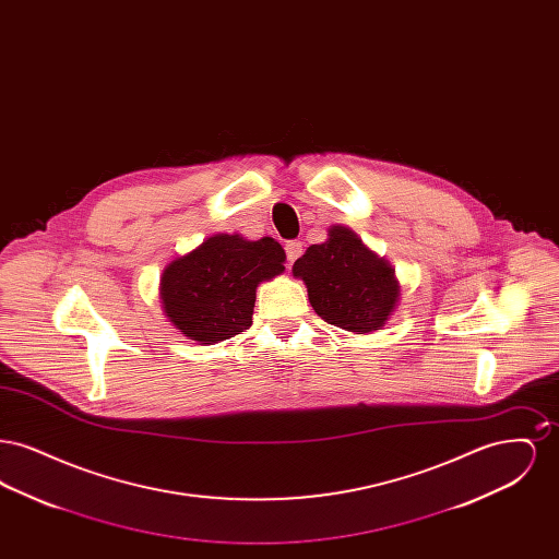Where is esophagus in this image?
<instances>
[{"label":"esophagus","mask_w":559,"mask_h":559,"mask_svg":"<svg viewBox=\"0 0 559 559\" xmlns=\"http://www.w3.org/2000/svg\"><path fill=\"white\" fill-rule=\"evenodd\" d=\"M285 251H287V260L293 264L301 255V240H289L285 245Z\"/></svg>","instance_id":"esophagus-1"}]
</instances>
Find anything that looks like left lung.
I'll return each mask as SVG.
<instances>
[{
  "mask_svg": "<svg viewBox=\"0 0 559 559\" xmlns=\"http://www.w3.org/2000/svg\"><path fill=\"white\" fill-rule=\"evenodd\" d=\"M308 287L320 319L352 333H371L392 317L400 299L394 267L346 226L329 228V239L310 245L293 264Z\"/></svg>",
  "mask_w": 559,
  "mask_h": 559,
  "instance_id": "1",
  "label": "left lung"
}]
</instances>
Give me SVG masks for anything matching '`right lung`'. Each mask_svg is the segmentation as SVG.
<instances>
[{"label": "right lung", "instance_id": "obj_1", "mask_svg": "<svg viewBox=\"0 0 559 559\" xmlns=\"http://www.w3.org/2000/svg\"><path fill=\"white\" fill-rule=\"evenodd\" d=\"M283 264L285 249L270 237L213 235L163 270V312L188 340H230L251 326L258 285L283 274Z\"/></svg>", "mask_w": 559, "mask_h": 559}]
</instances>
